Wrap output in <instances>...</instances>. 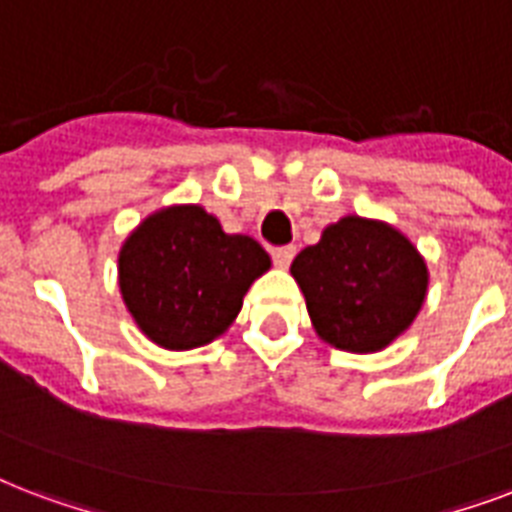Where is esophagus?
<instances>
[{
    "label": "esophagus",
    "instance_id": "obj_1",
    "mask_svg": "<svg viewBox=\"0 0 512 512\" xmlns=\"http://www.w3.org/2000/svg\"><path fill=\"white\" fill-rule=\"evenodd\" d=\"M296 256V245H280V248H272V259H275L277 267H288Z\"/></svg>",
    "mask_w": 512,
    "mask_h": 512
}]
</instances>
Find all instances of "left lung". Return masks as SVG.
Listing matches in <instances>:
<instances>
[{"label": "left lung", "instance_id": "8db88e82", "mask_svg": "<svg viewBox=\"0 0 512 512\" xmlns=\"http://www.w3.org/2000/svg\"><path fill=\"white\" fill-rule=\"evenodd\" d=\"M312 326L347 352H379L406 331L427 293L417 248L382 221L344 216L293 259Z\"/></svg>", "mask_w": 512, "mask_h": 512}]
</instances>
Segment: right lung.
Listing matches in <instances>:
<instances>
[{
	"mask_svg": "<svg viewBox=\"0 0 512 512\" xmlns=\"http://www.w3.org/2000/svg\"><path fill=\"white\" fill-rule=\"evenodd\" d=\"M267 269V251L253 237L227 235L200 205H173L125 240L120 291L154 344L192 350L232 326L243 296Z\"/></svg>",
	"mask_w": 512,
	"mask_h": 512,
	"instance_id": "1",
	"label": "right lung"
}]
</instances>
